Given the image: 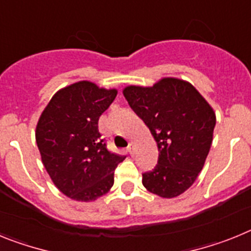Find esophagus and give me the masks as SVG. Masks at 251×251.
I'll use <instances>...</instances> for the list:
<instances>
[{
	"instance_id": "1",
	"label": "esophagus",
	"mask_w": 251,
	"mask_h": 251,
	"mask_svg": "<svg viewBox=\"0 0 251 251\" xmlns=\"http://www.w3.org/2000/svg\"><path fill=\"white\" fill-rule=\"evenodd\" d=\"M128 152H129L130 156H133L134 154V152H136V146L133 145V143H129V146H128Z\"/></svg>"
}]
</instances>
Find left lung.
Returning <instances> with one entry per match:
<instances>
[{
	"instance_id": "8db88e82",
	"label": "left lung",
	"mask_w": 251,
	"mask_h": 251,
	"mask_svg": "<svg viewBox=\"0 0 251 251\" xmlns=\"http://www.w3.org/2000/svg\"><path fill=\"white\" fill-rule=\"evenodd\" d=\"M123 95L158 147L156 167L142 175V183L163 199L179 196L205 165L216 124L214 109L192 84L177 77L126 86Z\"/></svg>"
}]
</instances>
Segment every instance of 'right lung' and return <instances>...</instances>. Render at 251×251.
<instances>
[{"instance_id": "obj_1", "label": "right lung", "mask_w": 251, "mask_h": 251, "mask_svg": "<svg viewBox=\"0 0 251 251\" xmlns=\"http://www.w3.org/2000/svg\"><path fill=\"white\" fill-rule=\"evenodd\" d=\"M117 89L77 81L60 89L40 115L36 143L54 185L72 200L89 202L114 183V170L126 157L106 150L98 130L99 117Z\"/></svg>"}]
</instances>
